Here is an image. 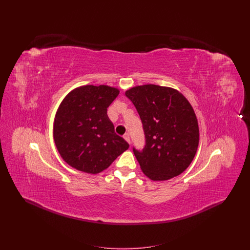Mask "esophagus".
Masks as SVG:
<instances>
[{"label":"esophagus","instance_id":"1","mask_svg":"<svg viewBox=\"0 0 250 250\" xmlns=\"http://www.w3.org/2000/svg\"><path fill=\"white\" fill-rule=\"evenodd\" d=\"M123 137H124V139H125L127 143H130V137H129V134H128V133H125Z\"/></svg>","mask_w":250,"mask_h":250}]
</instances>
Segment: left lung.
I'll use <instances>...</instances> for the list:
<instances>
[{"label": "left lung", "instance_id": "left-lung-1", "mask_svg": "<svg viewBox=\"0 0 250 250\" xmlns=\"http://www.w3.org/2000/svg\"><path fill=\"white\" fill-rule=\"evenodd\" d=\"M143 123L145 146L133 148L143 173L153 181L178 176L197 153L198 120L188 100L179 91L155 84L125 92Z\"/></svg>", "mask_w": 250, "mask_h": 250}]
</instances>
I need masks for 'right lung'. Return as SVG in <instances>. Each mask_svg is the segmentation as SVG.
I'll use <instances>...</instances> for the list:
<instances>
[{"instance_id": "1", "label": "right lung", "mask_w": 250, "mask_h": 250, "mask_svg": "<svg viewBox=\"0 0 250 250\" xmlns=\"http://www.w3.org/2000/svg\"><path fill=\"white\" fill-rule=\"evenodd\" d=\"M119 93L107 85H85L63 98L54 118L53 139L68 165L96 174L128 149L129 144L114 132L107 114Z\"/></svg>"}]
</instances>
